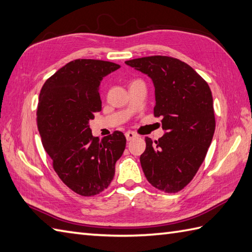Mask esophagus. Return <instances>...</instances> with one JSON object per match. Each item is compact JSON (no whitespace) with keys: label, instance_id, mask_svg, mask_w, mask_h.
<instances>
[{"label":"esophagus","instance_id":"esophagus-1","mask_svg":"<svg viewBox=\"0 0 252 252\" xmlns=\"http://www.w3.org/2000/svg\"><path fill=\"white\" fill-rule=\"evenodd\" d=\"M126 137L127 141H132V140H134L135 137H137V135L135 134L134 132L127 131V132H126Z\"/></svg>","mask_w":252,"mask_h":252}]
</instances>
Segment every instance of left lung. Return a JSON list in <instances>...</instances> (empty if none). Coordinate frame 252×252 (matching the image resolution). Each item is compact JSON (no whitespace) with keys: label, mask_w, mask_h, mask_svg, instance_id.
Instances as JSON below:
<instances>
[{"label":"left lung","mask_w":252,"mask_h":252,"mask_svg":"<svg viewBox=\"0 0 252 252\" xmlns=\"http://www.w3.org/2000/svg\"><path fill=\"white\" fill-rule=\"evenodd\" d=\"M153 80L156 105L165 131L158 141L145 137L141 164L147 181L165 192L189 183L205 160L216 130L213 98L208 83L186 63L169 56L126 61Z\"/></svg>","instance_id":"1"}]
</instances>
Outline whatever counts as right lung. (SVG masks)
<instances>
[{
	"label": "right lung",
	"instance_id": "1",
	"mask_svg": "<svg viewBox=\"0 0 252 252\" xmlns=\"http://www.w3.org/2000/svg\"><path fill=\"white\" fill-rule=\"evenodd\" d=\"M119 68L110 62L76 60L57 70L41 89L36 125L42 144L60 179L81 196H94L109 186L126 148L122 132L99 140L89 125L101 110V80Z\"/></svg>",
	"mask_w": 252,
	"mask_h": 252
}]
</instances>
